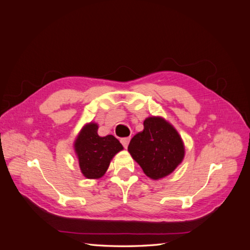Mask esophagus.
Masks as SVG:
<instances>
[{
	"instance_id": "1",
	"label": "esophagus",
	"mask_w": 250,
	"mask_h": 250,
	"mask_svg": "<svg viewBox=\"0 0 250 250\" xmlns=\"http://www.w3.org/2000/svg\"><path fill=\"white\" fill-rule=\"evenodd\" d=\"M129 141H130V138H123V139H121V143H122V145L124 146V148H127L128 144H129Z\"/></svg>"
}]
</instances>
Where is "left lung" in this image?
<instances>
[{"instance_id":"1","label":"left lung","mask_w":250,"mask_h":250,"mask_svg":"<svg viewBox=\"0 0 250 250\" xmlns=\"http://www.w3.org/2000/svg\"><path fill=\"white\" fill-rule=\"evenodd\" d=\"M128 151L151 179L171 174L183 162L185 146L177 130L161 117L144 121V130L131 139Z\"/></svg>"}]
</instances>
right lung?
I'll use <instances>...</instances> for the list:
<instances>
[{
  "label": "right lung",
  "mask_w": 250,
  "mask_h": 250,
  "mask_svg": "<svg viewBox=\"0 0 250 250\" xmlns=\"http://www.w3.org/2000/svg\"><path fill=\"white\" fill-rule=\"evenodd\" d=\"M79 167L88 179H98L107 171L110 161L121 150L122 144L113 135L100 137L98 125L90 122L82 127L74 143Z\"/></svg>",
  "instance_id": "1"
}]
</instances>
